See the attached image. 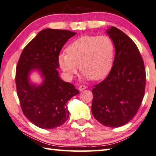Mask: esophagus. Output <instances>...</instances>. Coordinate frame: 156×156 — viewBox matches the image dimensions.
<instances>
[{"label":"esophagus","instance_id":"esophagus-1","mask_svg":"<svg viewBox=\"0 0 156 156\" xmlns=\"http://www.w3.org/2000/svg\"><path fill=\"white\" fill-rule=\"evenodd\" d=\"M87 88V86H85V85H80V87H79V90L80 91H83L84 90H85Z\"/></svg>","mask_w":156,"mask_h":156}]
</instances>
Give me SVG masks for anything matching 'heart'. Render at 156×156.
Listing matches in <instances>:
<instances>
[{
  "label": "heart",
  "mask_w": 156,
  "mask_h": 156,
  "mask_svg": "<svg viewBox=\"0 0 156 156\" xmlns=\"http://www.w3.org/2000/svg\"><path fill=\"white\" fill-rule=\"evenodd\" d=\"M66 53L58 56V64L68 78H73L80 66L85 80H100L112 69L115 44L107 35H85L73 41Z\"/></svg>",
  "instance_id": "1"
}]
</instances>
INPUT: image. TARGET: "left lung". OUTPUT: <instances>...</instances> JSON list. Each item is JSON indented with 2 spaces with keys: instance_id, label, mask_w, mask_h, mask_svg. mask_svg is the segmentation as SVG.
Segmentation results:
<instances>
[{
  "instance_id": "left-lung-1",
  "label": "left lung",
  "mask_w": 156,
  "mask_h": 156,
  "mask_svg": "<svg viewBox=\"0 0 156 156\" xmlns=\"http://www.w3.org/2000/svg\"><path fill=\"white\" fill-rule=\"evenodd\" d=\"M106 33L115 44V56L110 73L95 85L92 113L104 126L119 127L139 110L146 86L143 58L132 39L115 27Z\"/></svg>"
}]
</instances>
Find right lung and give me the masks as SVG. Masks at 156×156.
Masks as SVG:
<instances>
[{
    "mask_svg": "<svg viewBox=\"0 0 156 156\" xmlns=\"http://www.w3.org/2000/svg\"><path fill=\"white\" fill-rule=\"evenodd\" d=\"M76 32L45 29L25 47L16 68L17 93L23 114L39 128L60 126L69 116L67 102L79 91L71 83L59 76L58 55L61 49ZM38 73L40 83L31 80L30 76Z\"/></svg>",
    "mask_w": 156,
    "mask_h": 156,
    "instance_id": "1",
    "label": "right lung"
}]
</instances>
